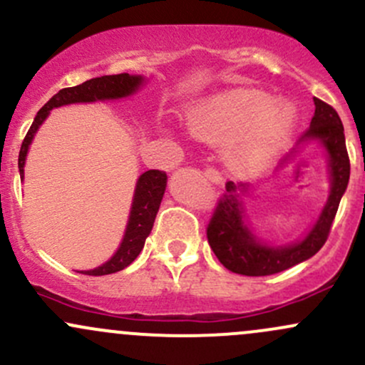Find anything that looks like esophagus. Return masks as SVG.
<instances>
[{"instance_id": "1", "label": "esophagus", "mask_w": 365, "mask_h": 365, "mask_svg": "<svg viewBox=\"0 0 365 365\" xmlns=\"http://www.w3.org/2000/svg\"><path fill=\"white\" fill-rule=\"evenodd\" d=\"M204 176H206L210 182H213L215 185H223V176L220 175L215 168H207V170H204Z\"/></svg>"}]
</instances>
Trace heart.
<instances>
[{"label": "heart", "mask_w": 365, "mask_h": 365, "mask_svg": "<svg viewBox=\"0 0 365 365\" xmlns=\"http://www.w3.org/2000/svg\"><path fill=\"white\" fill-rule=\"evenodd\" d=\"M299 114L287 100L255 90H237L197 100L185 109L192 138L218 145L234 171L256 173L270 166L289 145Z\"/></svg>", "instance_id": "obj_1"}]
</instances>
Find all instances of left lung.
Segmentation results:
<instances>
[{"instance_id": "8db88e82", "label": "left lung", "mask_w": 365, "mask_h": 365, "mask_svg": "<svg viewBox=\"0 0 365 365\" xmlns=\"http://www.w3.org/2000/svg\"><path fill=\"white\" fill-rule=\"evenodd\" d=\"M315 114L310 128L299 138L282 166L293 161L299 149L308 143H317L326 152L327 173H329V195L314 225L303 237L284 244H270L255 234L246 213V197L253 187L250 183L227 182L225 194L220 199L216 211L207 227V241L211 250L227 270L234 274L259 277L272 275L298 265L312 258L326 242L339 201L345 194L350 180L345 130L338 112L326 102L314 97Z\"/></svg>"}]
</instances>
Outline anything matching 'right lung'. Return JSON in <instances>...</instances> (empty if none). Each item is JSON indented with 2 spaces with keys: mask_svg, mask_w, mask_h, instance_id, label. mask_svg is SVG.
Masks as SVG:
<instances>
[{
  "mask_svg": "<svg viewBox=\"0 0 365 365\" xmlns=\"http://www.w3.org/2000/svg\"><path fill=\"white\" fill-rule=\"evenodd\" d=\"M145 85V78L140 74H114L102 76V78L88 79L83 85L63 88L57 95H53L45 106L36 114L22 147L19 152V173L20 180H24V166H26L27 152L33 143L34 135L38 133L39 126L46 121L51 109L71 106V103H93V102H109V100H121L135 95ZM168 185V176L164 171L149 170L138 176L135 185L133 201H131L130 216H128L126 230L119 244L118 251L107 259L106 263L91 270H79V274L86 275H109L123 270L135 262V258L143 250L145 239L149 237L152 227H154L155 215L161 206L164 190Z\"/></svg>",
  "mask_w": 365,
  "mask_h": 365,
  "instance_id": "1",
  "label": "right lung"
}]
</instances>
